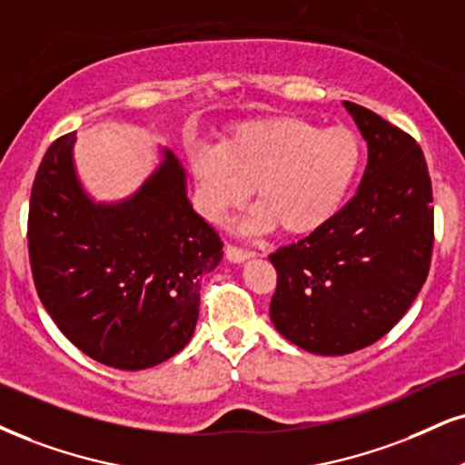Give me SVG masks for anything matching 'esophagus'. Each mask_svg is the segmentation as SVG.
Returning a JSON list of instances; mask_svg holds the SVG:
<instances>
[{
    "mask_svg": "<svg viewBox=\"0 0 465 465\" xmlns=\"http://www.w3.org/2000/svg\"><path fill=\"white\" fill-rule=\"evenodd\" d=\"M250 252H245L242 248H234V245H226V259L234 262V265H239V262H245L250 259Z\"/></svg>",
    "mask_w": 465,
    "mask_h": 465,
    "instance_id": "obj_1",
    "label": "esophagus"
}]
</instances>
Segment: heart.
<instances>
[{
	"instance_id": "heart-1",
	"label": "heart",
	"mask_w": 465,
	"mask_h": 465,
	"mask_svg": "<svg viewBox=\"0 0 465 465\" xmlns=\"http://www.w3.org/2000/svg\"><path fill=\"white\" fill-rule=\"evenodd\" d=\"M189 168L198 203L211 222H223L250 196L256 204L245 228L306 237L345 209L362 168V144L353 131L300 116H269L223 131L220 146H193Z\"/></svg>"
}]
</instances>
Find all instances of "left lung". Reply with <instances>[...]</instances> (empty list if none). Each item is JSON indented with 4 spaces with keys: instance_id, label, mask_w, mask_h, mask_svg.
Listing matches in <instances>:
<instances>
[{
    "instance_id": "left-lung-1",
    "label": "left lung",
    "mask_w": 465,
    "mask_h": 465,
    "mask_svg": "<svg viewBox=\"0 0 465 465\" xmlns=\"http://www.w3.org/2000/svg\"><path fill=\"white\" fill-rule=\"evenodd\" d=\"M369 162L358 193L321 231L269 254V317L286 341L345 355L388 334L425 284L433 250L431 179L414 137L342 101Z\"/></svg>"
}]
</instances>
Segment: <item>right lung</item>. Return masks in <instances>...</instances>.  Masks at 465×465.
<instances>
[{"label":"right lung","mask_w":465,"mask_h":465,"mask_svg":"<svg viewBox=\"0 0 465 465\" xmlns=\"http://www.w3.org/2000/svg\"><path fill=\"white\" fill-rule=\"evenodd\" d=\"M77 134L45 153L30 198L27 245L38 297L74 347L120 371L162 364L192 341L200 282L223 252L187 198V174L157 163L120 200H96L74 162Z\"/></svg>","instance_id":"right-lung-1"}]
</instances>
